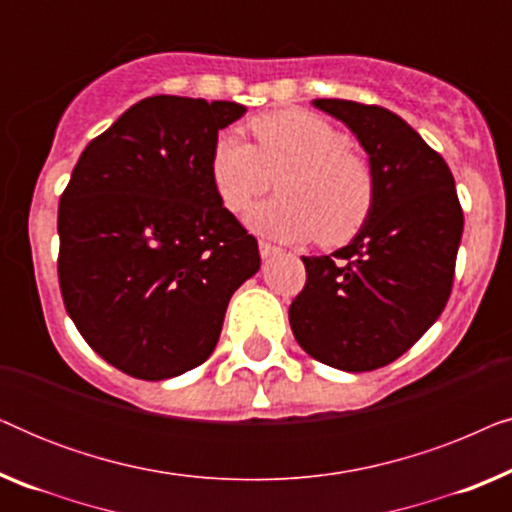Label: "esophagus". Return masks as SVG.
I'll use <instances>...</instances> for the list:
<instances>
[{
  "mask_svg": "<svg viewBox=\"0 0 512 512\" xmlns=\"http://www.w3.org/2000/svg\"><path fill=\"white\" fill-rule=\"evenodd\" d=\"M258 251H261L263 258H270L272 254H279V249L275 247V244H270V242H265V240L258 242Z\"/></svg>",
  "mask_w": 512,
  "mask_h": 512,
  "instance_id": "34e87169",
  "label": "esophagus"
}]
</instances>
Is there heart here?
Here are the masks:
<instances>
[{"label": "heart", "instance_id": "1", "mask_svg": "<svg viewBox=\"0 0 512 512\" xmlns=\"http://www.w3.org/2000/svg\"><path fill=\"white\" fill-rule=\"evenodd\" d=\"M249 130L256 144L223 132L209 153V179L223 207L244 212L284 171V195L251 209L249 226L275 240L319 237L326 247L352 240L373 209L375 174L349 149L347 132L303 109L256 116Z\"/></svg>", "mask_w": 512, "mask_h": 512}]
</instances>
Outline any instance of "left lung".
Returning <instances> with one entry per match:
<instances>
[{"instance_id": "1", "label": "left lung", "mask_w": 512, "mask_h": 512, "mask_svg": "<svg viewBox=\"0 0 512 512\" xmlns=\"http://www.w3.org/2000/svg\"><path fill=\"white\" fill-rule=\"evenodd\" d=\"M347 125L375 174L370 216L347 247L303 256L307 282L289 307L312 359L363 373L408 352L445 310L464 233L450 167L394 111L314 100Z\"/></svg>"}]
</instances>
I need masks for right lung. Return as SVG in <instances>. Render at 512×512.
<instances>
[{
	"label": "right lung",
	"mask_w": 512,
	"mask_h": 512,
	"mask_svg": "<svg viewBox=\"0 0 512 512\" xmlns=\"http://www.w3.org/2000/svg\"><path fill=\"white\" fill-rule=\"evenodd\" d=\"M237 102L153 95L86 146L58 207L67 314L104 361L167 380L209 359L258 242L209 179Z\"/></svg>",
	"instance_id": "1"
}]
</instances>
